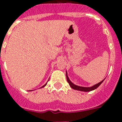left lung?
<instances>
[{
  "label": "left lung",
  "mask_w": 122,
  "mask_h": 122,
  "mask_svg": "<svg viewBox=\"0 0 122 122\" xmlns=\"http://www.w3.org/2000/svg\"><path fill=\"white\" fill-rule=\"evenodd\" d=\"M66 79H67V81L68 82L69 85H70V87L72 88V89H75V90H77V91H83V92H89V91H93V90H95L96 89H97V87L99 86V85L102 83V81L104 80H104H102L101 81H100L99 83H97L96 85H93L92 87H81V86H78V85H75L74 83H73L71 81H70V80L69 79L68 76V74H67V71H66Z\"/></svg>",
  "instance_id": "8db88e82"
}]
</instances>
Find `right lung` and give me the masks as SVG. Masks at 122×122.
I'll use <instances>...</instances> for the list:
<instances>
[{"label":"right lung","mask_w":122,"mask_h":122,"mask_svg":"<svg viewBox=\"0 0 122 122\" xmlns=\"http://www.w3.org/2000/svg\"><path fill=\"white\" fill-rule=\"evenodd\" d=\"M46 85H47V83H46V84H45V85H43V86H42V87H45V86H46ZM42 87H41V88H42Z\"/></svg>","instance_id":"1"}]
</instances>
